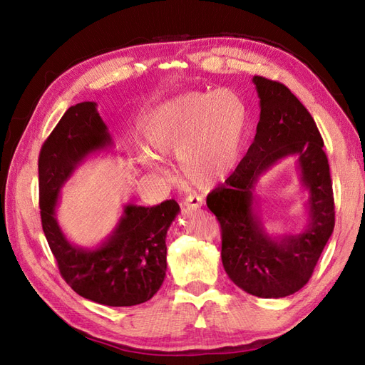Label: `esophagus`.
Returning <instances> with one entry per match:
<instances>
[{
  "instance_id": "1",
  "label": "esophagus",
  "mask_w": 365,
  "mask_h": 365,
  "mask_svg": "<svg viewBox=\"0 0 365 365\" xmlns=\"http://www.w3.org/2000/svg\"><path fill=\"white\" fill-rule=\"evenodd\" d=\"M202 204H204L202 197L201 196H196V195H189V196L185 197V201H184V205L189 207V208H200Z\"/></svg>"
}]
</instances>
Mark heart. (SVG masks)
<instances>
[{
    "label": "heart",
    "mask_w": 365,
    "mask_h": 365,
    "mask_svg": "<svg viewBox=\"0 0 365 365\" xmlns=\"http://www.w3.org/2000/svg\"><path fill=\"white\" fill-rule=\"evenodd\" d=\"M248 123V109L230 88L187 93L155 108L145 126L149 146L158 155L180 158L184 178L195 187H210L236 168ZM157 168L160 158L143 153Z\"/></svg>",
    "instance_id": "b5f03b06"
}]
</instances>
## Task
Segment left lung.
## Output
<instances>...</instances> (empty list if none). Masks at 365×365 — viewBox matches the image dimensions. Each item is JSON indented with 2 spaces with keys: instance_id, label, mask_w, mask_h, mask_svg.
<instances>
[{
  "instance_id": "8db88e82",
  "label": "left lung",
  "mask_w": 365,
  "mask_h": 365,
  "mask_svg": "<svg viewBox=\"0 0 365 365\" xmlns=\"http://www.w3.org/2000/svg\"><path fill=\"white\" fill-rule=\"evenodd\" d=\"M260 118L252 145L224 185L207 196L222 228L224 269L235 284L262 298L288 297L311 279L335 227L323 138L312 115L283 83L252 77ZM295 156L308 192V224L300 234L269 235L259 217L257 184L279 160Z\"/></svg>"
}]
</instances>
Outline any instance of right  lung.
I'll use <instances>...</instances> for the list:
<instances>
[{"instance_id":"obj_1","label":"right lung","mask_w":365,"mask_h":365,"mask_svg":"<svg viewBox=\"0 0 365 365\" xmlns=\"http://www.w3.org/2000/svg\"><path fill=\"white\" fill-rule=\"evenodd\" d=\"M113 146L96 102L67 109L39 153L42 230L73 291L98 304L135 306L150 300L164 282L165 236L180 205L173 200L155 207L126 204L111 235L91 248L70 242L56 219L61 190L74 170Z\"/></svg>"}]
</instances>
